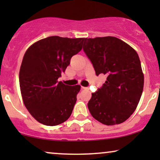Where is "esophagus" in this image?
Here are the masks:
<instances>
[{"label": "esophagus", "mask_w": 160, "mask_h": 160, "mask_svg": "<svg viewBox=\"0 0 160 160\" xmlns=\"http://www.w3.org/2000/svg\"><path fill=\"white\" fill-rule=\"evenodd\" d=\"M82 88L83 89H86V90H89V88L88 87H82Z\"/></svg>", "instance_id": "esophagus-1"}]
</instances>
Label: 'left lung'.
Masks as SVG:
<instances>
[{"label":"left lung","mask_w":160,"mask_h":160,"mask_svg":"<svg viewBox=\"0 0 160 160\" xmlns=\"http://www.w3.org/2000/svg\"><path fill=\"white\" fill-rule=\"evenodd\" d=\"M83 49L96 75L107 76L103 86L92 93L88 102L91 115L106 125L125 122L136 109L143 89L144 76L136 51L113 36L85 38Z\"/></svg>","instance_id":"obj_1"}]
</instances>
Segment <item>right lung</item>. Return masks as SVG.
Wrapping results in <instances>:
<instances>
[{"instance_id": "1", "label": "right lung", "mask_w": 160, "mask_h": 160, "mask_svg": "<svg viewBox=\"0 0 160 160\" xmlns=\"http://www.w3.org/2000/svg\"><path fill=\"white\" fill-rule=\"evenodd\" d=\"M84 40L49 36L32 43L25 53L19 75L21 95L26 108L40 123L58 125L71 115L81 86L58 79Z\"/></svg>"}]
</instances>
